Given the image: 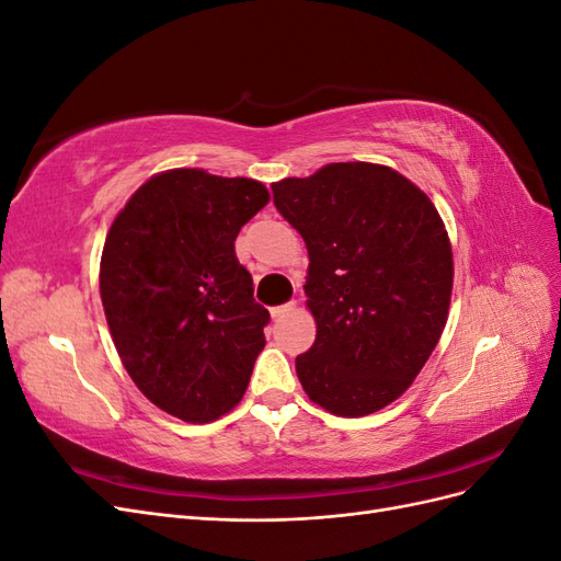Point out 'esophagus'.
Returning a JSON list of instances; mask_svg holds the SVG:
<instances>
[{"label": "esophagus", "mask_w": 561, "mask_h": 561, "mask_svg": "<svg viewBox=\"0 0 561 561\" xmlns=\"http://www.w3.org/2000/svg\"><path fill=\"white\" fill-rule=\"evenodd\" d=\"M297 309V301H287V304H283V307H276V309H271V318L274 320H278V318H283V316H287L290 311H295Z\"/></svg>", "instance_id": "esophagus-1"}]
</instances>
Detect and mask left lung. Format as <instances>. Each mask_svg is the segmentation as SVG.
<instances>
[{
  "mask_svg": "<svg viewBox=\"0 0 561 561\" xmlns=\"http://www.w3.org/2000/svg\"><path fill=\"white\" fill-rule=\"evenodd\" d=\"M271 190L309 250L316 342L295 360L301 388L336 416L375 414L412 386L447 325L454 257L443 217L381 163H328Z\"/></svg>",
  "mask_w": 561,
  "mask_h": 561,
  "instance_id": "1",
  "label": "left lung"
}]
</instances>
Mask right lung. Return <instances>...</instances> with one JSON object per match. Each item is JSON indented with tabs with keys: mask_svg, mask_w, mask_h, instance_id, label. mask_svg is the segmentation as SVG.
Here are the masks:
<instances>
[{
	"mask_svg": "<svg viewBox=\"0 0 561 561\" xmlns=\"http://www.w3.org/2000/svg\"><path fill=\"white\" fill-rule=\"evenodd\" d=\"M268 198L257 180L173 168L107 231L100 299L118 358L149 402L186 423L233 410L266 344L268 311L233 241Z\"/></svg>",
	"mask_w": 561,
	"mask_h": 561,
	"instance_id": "right-lung-1",
	"label": "right lung"
}]
</instances>
